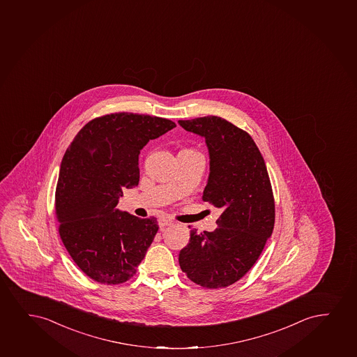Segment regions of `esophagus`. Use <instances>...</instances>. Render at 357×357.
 <instances>
[{"label":"esophagus","instance_id":"34e87169","mask_svg":"<svg viewBox=\"0 0 357 357\" xmlns=\"http://www.w3.org/2000/svg\"><path fill=\"white\" fill-rule=\"evenodd\" d=\"M174 222L172 220H169V218H165V217H162V218H159L158 225L160 227V229L162 228H165L167 226H172Z\"/></svg>","mask_w":357,"mask_h":357}]
</instances>
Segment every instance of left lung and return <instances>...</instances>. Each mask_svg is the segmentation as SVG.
<instances>
[{"label": "left lung", "instance_id": "8db88e82", "mask_svg": "<svg viewBox=\"0 0 357 357\" xmlns=\"http://www.w3.org/2000/svg\"><path fill=\"white\" fill-rule=\"evenodd\" d=\"M205 137L210 175L204 202L222 210L213 231L190 230L178 255L187 278L206 289L240 280L261 256L275 222V203L266 162L246 131L216 116L178 121Z\"/></svg>", "mask_w": 357, "mask_h": 357}]
</instances>
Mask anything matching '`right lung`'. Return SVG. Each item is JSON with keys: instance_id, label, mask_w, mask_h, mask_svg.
Here are the masks:
<instances>
[{"instance_id": "add662e5", "label": "right lung", "mask_w": 357, "mask_h": 357, "mask_svg": "<svg viewBox=\"0 0 357 357\" xmlns=\"http://www.w3.org/2000/svg\"><path fill=\"white\" fill-rule=\"evenodd\" d=\"M176 124L119 112L86 123L63 154L55 190L59 234L73 262L100 284L135 275L158 231L157 218L118 210L123 188L139 185V154Z\"/></svg>"}]
</instances>
